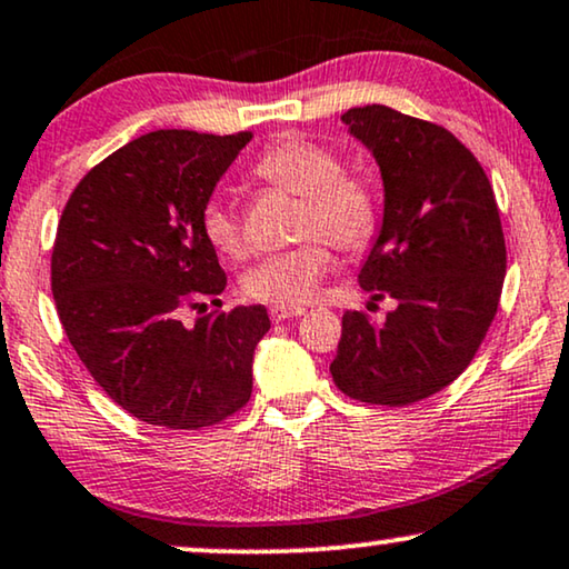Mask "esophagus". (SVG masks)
Wrapping results in <instances>:
<instances>
[{"instance_id":"1","label":"esophagus","mask_w":569,"mask_h":569,"mask_svg":"<svg viewBox=\"0 0 569 569\" xmlns=\"http://www.w3.org/2000/svg\"><path fill=\"white\" fill-rule=\"evenodd\" d=\"M301 315H305V309L301 307H270L272 322H283V320H291V317H301Z\"/></svg>"}]
</instances>
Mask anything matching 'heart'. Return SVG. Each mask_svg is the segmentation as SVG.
Instances as JSON below:
<instances>
[{
  "instance_id": "heart-1",
  "label": "heart",
  "mask_w": 569,
  "mask_h": 569,
  "mask_svg": "<svg viewBox=\"0 0 569 569\" xmlns=\"http://www.w3.org/2000/svg\"><path fill=\"white\" fill-rule=\"evenodd\" d=\"M254 177L270 187L301 197L297 237H320L332 247L356 252L369 244L377 229L375 194L367 184L346 177L343 161L312 140H280L254 161ZM202 233L223 257L247 252L244 229L229 197L213 194L202 208ZM332 268L320 241H307L289 252L262 257L241 278V291L254 301L299 307L315 297Z\"/></svg>"
}]
</instances>
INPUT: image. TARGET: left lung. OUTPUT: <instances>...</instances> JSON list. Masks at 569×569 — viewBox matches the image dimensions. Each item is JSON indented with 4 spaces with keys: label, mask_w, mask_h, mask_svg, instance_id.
<instances>
[{
    "label": "left lung",
    "mask_w": 569,
    "mask_h": 569,
    "mask_svg": "<svg viewBox=\"0 0 569 569\" xmlns=\"http://www.w3.org/2000/svg\"><path fill=\"white\" fill-rule=\"evenodd\" d=\"M340 121L380 166L385 192L359 283L396 309L385 322L346 312L330 375L361 403L408 406L479 351L507 270L502 223L487 173L445 127L377 103Z\"/></svg>",
    "instance_id": "8db88e82"
}]
</instances>
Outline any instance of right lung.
Returning <instances> with one entry per match:
<instances>
[{"mask_svg":"<svg viewBox=\"0 0 569 569\" xmlns=\"http://www.w3.org/2000/svg\"><path fill=\"white\" fill-rule=\"evenodd\" d=\"M249 140L140 134L82 177L59 221L51 291L67 338L106 396L156 427H213L252 396L268 309L181 322V307L200 297L221 307L226 272L202 208Z\"/></svg>","mask_w":569,"mask_h":569,"instance_id":"add662e5","label":"right lung"}]
</instances>
